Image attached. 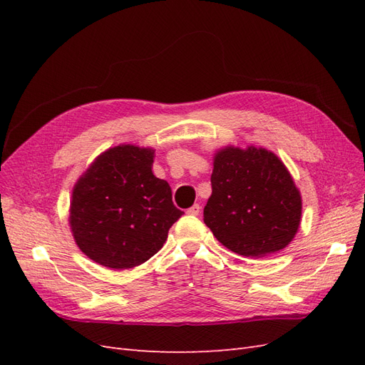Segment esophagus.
<instances>
[{"mask_svg":"<svg viewBox=\"0 0 365 365\" xmlns=\"http://www.w3.org/2000/svg\"><path fill=\"white\" fill-rule=\"evenodd\" d=\"M187 213L192 215V216H197V215L201 213V205H200V204H195V205H192L189 210H187Z\"/></svg>","mask_w":365,"mask_h":365,"instance_id":"esophagus-1","label":"esophagus"}]
</instances>
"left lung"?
<instances>
[{
  "instance_id": "8db88e82",
  "label": "left lung",
  "mask_w": 365,
  "mask_h": 365,
  "mask_svg": "<svg viewBox=\"0 0 365 365\" xmlns=\"http://www.w3.org/2000/svg\"><path fill=\"white\" fill-rule=\"evenodd\" d=\"M300 217V192L272 152L251 146L216 153L204 222L224 247L245 257L269 256L289 245Z\"/></svg>"
}]
</instances>
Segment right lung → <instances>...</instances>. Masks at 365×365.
Returning a JSON list of instances; mask_svg holds the SVG:
<instances>
[{"label":"right lung","instance_id":"add662e5","mask_svg":"<svg viewBox=\"0 0 365 365\" xmlns=\"http://www.w3.org/2000/svg\"><path fill=\"white\" fill-rule=\"evenodd\" d=\"M153 152L121 145L102 153L73 190L70 225L94 262L128 269L149 260L184 212L170 185L152 173Z\"/></svg>","mask_w":365,"mask_h":365}]
</instances>
